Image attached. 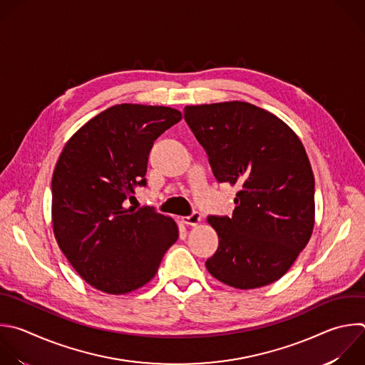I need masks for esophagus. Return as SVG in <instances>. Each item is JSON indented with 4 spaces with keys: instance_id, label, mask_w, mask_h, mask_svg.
Here are the masks:
<instances>
[{
    "instance_id": "obj_1",
    "label": "esophagus",
    "mask_w": 365,
    "mask_h": 365,
    "mask_svg": "<svg viewBox=\"0 0 365 365\" xmlns=\"http://www.w3.org/2000/svg\"><path fill=\"white\" fill-rule=\"evenodd\" d=\"M182 222L185 225H190V226H196L202 222V215L199 212H192L189 216H183Z\"/></svg>"
}]
</instances>
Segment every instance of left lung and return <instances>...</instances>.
Instances as JSON below:
<instances>
[{
    "mask_svg": "<svg viewBox=\"0 0 365 365\" xmlns=\"http://www.w3.org/2000/svg\"><path fill=\"white\" fill-rule=\"evenodd\" d=\"M185 120L217 182L237 185L232 216H207L219 247L206 268L220 282L252 289L278 281L314 229L315 180L298 136L245 101L186 106Z\"/></svg>",
    "mask_w": 365,
    "mask_h": 365,
    "instance_id": "left-lung-1",
    "label": "left lung"
}]
</instances>
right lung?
<instances>
[{
	"mask_svg": "<svg viewBox=\"0 0 365 365\" xmlns=\"http://www.w3.org/2000/svg\"><path fill=\"white\" fill-rule=\"evenodd\" d=\"M180 118L170 107L117 104L87 121L58 158L51 180L54 235L77 274L103 292L146 285L178 240L173 219L128 200L148 185L155 140Z\"/></svg>",
	"mask_w": 365,
	"mask_h": 365,
	"instance_id": "right-lung-1",
	"label": "right lung"
}]
</instances>
